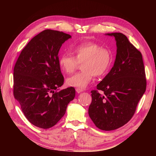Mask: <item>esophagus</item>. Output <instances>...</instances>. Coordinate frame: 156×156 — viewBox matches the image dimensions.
<instances>
[{
    "mask_svg": "<svg viewBox=\"0 0 156 156\" xmlns=\"http://www.w3.org/2000/svg\"><path fill=\"white\" fill-rule=\"evenodd\" d=\"M76 92H77V93H81V92H83L84 90H83V88H76Z\"/></svg>",
    "mask_w": 156,
    "mask_h": 156,
    "instance_id": "34e87169",
    "label": "esophagus"
}]
</instances>
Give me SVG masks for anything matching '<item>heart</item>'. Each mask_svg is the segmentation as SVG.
<instances>
[{"label": "heart", "mask_w": 156, "mask_h": 156, "mask_svg": "<svg viewBox=\"0 0 156 156\" xmlns=\"http://www.w3.org/2000/svg\"><path fill=\"white\" fill-rule=\"evenodd\" d=\"M74 56L63 54L58 59V65L63 72L72 73L80 63L82 71L67 79L66 83L71 87L84 88L91 82L94 76H103L109 68L112 53L109 49L102 48L95 42H86L71 48Z\"/></svg>", "instance_id": "b5f03b06"}]
</instances>
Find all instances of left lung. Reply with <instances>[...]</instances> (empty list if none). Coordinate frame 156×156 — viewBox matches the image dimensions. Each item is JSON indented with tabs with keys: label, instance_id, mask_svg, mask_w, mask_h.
Returning a JSON list of instances; mask_svg holds the SVG:
<instances>
[{
	"label": "left lung",
	"instance_id": "left-lung-1",
	"mask_svg": "<svg viewBox=\"0 0 156 156\" xmlns=\"http://www.w3.org/2000/svg\"><path fill=\"white\" fill-rule=\"evenodd\" d=\"M116 41V55L112 69L92 90L88 115L101 130L111 131L123 126L135 114L146 88L143 56L120 32L109 33ZM105 94L101 95L97 90Z\"/></svg>",
	"mask_w": 156,
	"mask_h": 156
}]
</instances>
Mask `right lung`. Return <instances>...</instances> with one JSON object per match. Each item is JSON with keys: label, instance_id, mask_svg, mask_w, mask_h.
Wrapping results in <instances>:
<instances>
[{"label": "right lung", "instance_id": "1", "mask_svg": "<svg viewBox=\"0 0 156 156\" xmlns=\"http://www.w3.org/2000/svg\"><path fill=\"white\" fill-rule=\"evenodd\" d=\"M70 37L57 30L41 32L22 50L14 66V98L27 119L42 129L57 123L75 96L72 87L57 90L64 81L58 54L62 44Z\"/></svg>", "mask_w": 156, "mask_h": 156}]
</instances>
